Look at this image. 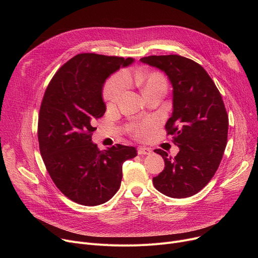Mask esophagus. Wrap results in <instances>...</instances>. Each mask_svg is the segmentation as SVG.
<instances>
[{
    "mask_svg": "<svg viewBox=\"0 0 258 258\" xmlns=\"http://www.w3.org/2000/svg\"><path fill=\"white\" fill-rule=\"evenodd\" d=\"M151 154H152L151 148L144 147V146L138 147V155H151Z\"/></svg>",
    "mask_w": 258,
    "mask_h": 258,
    "instance_id": "1",
    "label": "esophagus"
}]
</instances>
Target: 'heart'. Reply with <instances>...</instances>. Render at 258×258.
<instances>
[{
    "label": "heart",
    "instance_id": "heart-1",
    "mask_svg": "<svg viewBox=\"0 0 258 258\" xmlns=\"http://www.w3.org/2000/svg\"><path fill=\"white\" fill-rule=\"evenodd\" d=\"M135 81L140 88L144 98L158 92H166L167 83L165 77L158 73L152 72L145 74L143 72H137L135 75ZM126 89V77L124 74H115L107 80L104 87V99L107 105L116 104ZM133 134L139 139H144L147 134V127L145 125H136L133 128Z\"/></svg>",
    "mask_w": 258,
    "mask_h": 258
}]
</instances>
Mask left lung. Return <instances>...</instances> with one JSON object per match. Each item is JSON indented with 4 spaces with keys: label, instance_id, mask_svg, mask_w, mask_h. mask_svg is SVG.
Wrapping results in <instances>:
<instances>
[{
    "label": "left lung",
    "instance_id": "8db88e82",
    "mask_svg": "<svg viewBox=\"0 0 258 258\" xmlns=\"http://www.w3.org/2000/svg\"><path fill=\"white\" fill-rule=\"evenodd\" d=\"M140 61L163 71L170 81L173 110L165 128L180 148L174 158L154 151L165 167L153 183L167 197H191L212 179L226 148L229 121L221 93L204 68L189 58L171 54Z\"/></svg>",
    "mask_w": 258,
    "mask_h": 258
}]
</instances>
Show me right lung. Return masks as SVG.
I'll return each instance as SVG.
<instances>
[{"label": "right lung", "mask_w": 258, "mask_h": 258, "mask_svg": "<svg viewBox=\"0 0 258 258\" xmlns=\"http://www.w3.org/2000/svg\"><path fill=\"white\" fill-rule=\"evenodd\" d=\"M134 58L81 53L51 79L40 104L37 136L50 177L70 200L97 206L114 197L122 180V164L136 148L116 144L99 151L92 142L94 120L106 106L102 89L107 77Z\"/></svg>", "instance_id": "right-lung-1"}]
</instances>
